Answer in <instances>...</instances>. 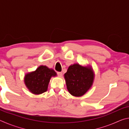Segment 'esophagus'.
<instances>
[{"mask_svg":"<svg viewBox=\"0 0 129 129\" xmlns=\"http://www.w3.org/2000/svg\"><path fill=\"white\" fill-rule=\"evenodd\" d=\"M57 75L59 76V77H62V72H57Z\"/></svg>","mask_w":129,"mask_h":129,"instance_id":"obj_1","label":"esophagus"}]
</instances>
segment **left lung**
I'll use <instances>...</instances> for the list:
<instances>
[{
    "instance_id": "obj_1",
    "label": "left lung",
    "mask_w": 129,
    "mask_h": 129,
    "mask_svg": "<svg viewBox=\"0 0 129 129\" xmlns=\"http://www.w3.org/2000/svg\"><path fill=\"white\" fill-rule=\"evenodd\" d=\"M94 74L90 66L83 67L78 64L69 66L64 74L68 90L75 97H81L92 86Z\"/></svg>"
}]
</instances>
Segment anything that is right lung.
<instances>
[{
  "label": "right lung",
  "mask_w": 129,
  "mask_h": 129,
  "mask_svg": "<svg viewBox=\"0 0 129 129\" xmlns=\"http://www.w3.org/2000/svg\"><path fill=\"white\" fill-rule=\"evenodd\" d=\"M57 74L53 69L41 65L35 71L26 74L24 83L27 88L34 94H40L47 90L50 79Z\"/></svg>",
  "instance_id": "1"
}]
</instances>
